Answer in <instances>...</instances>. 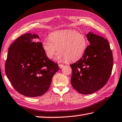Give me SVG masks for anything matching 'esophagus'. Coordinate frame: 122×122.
Returning <instances> with one entry per match:
<instances>
[{
    "mask_svg": "<svg viewBox=\"0 0 122 122\" xmlns=\"http://www.w3.org/2000/svg\"><path fill=\"white\" fill-rule=\"evenodd\" d=\"M58 66L60 68H62L64 67V65H63V64H58Z\"/></svg>",
    "mask_w": 122,
    "mask_h": 122,
    "instance_id": "34e87169",
    "label": "esophagus"
}]
</instances>
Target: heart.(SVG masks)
Instances as JSON below:
<instances>
[{"label":"heart","instance_id":"obj_1","mask_svg":"<svg viewBox=\"0 0 122 122\" xmlns=\"http://www.w3.org/2000/svg\"><path fill=\"white\" fill-rule=\"evenodd\" d=\"M41 46L48 58H54L58 48L57 60L74 62L84 55L88 40L83 33L72 30H64L50 33L49 38L42 41Z\"/></svg>","mask_w":122,"mask_h":122}]
</instances>
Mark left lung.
<instances>
[{
	"mask_svg": "<svg viewBox=\"0 0 122 122\" xmlns=\"http://www.w3.org/2000/svg\"><path fill=\"white\" fill-rule=\"evenodd\" d=\"M90 45L83 56L70 65L71 83L78 92L93 93L107 83L111 75L113 58L107 39L93 32L86 34Z\"/></svg>",
	"mask_w": 122,
	"mask_h": 122,
	"instance_id": "8db88e82",
	"label": "left lung"
}]
</instances>
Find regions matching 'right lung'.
Returning <instances> with one entry per match:
<instances>
[{
  "mask_svg": "<svg viewBox=\"0 0 122 122\" xmlns=\"http://www.w3.org/2000/svg\"><path fill=\"white\" fill-rule=\"evenodd\" d=\"M36 34L25 33L9 48L5 73L14 89L21 95L36 97L45 94L52 77L59 70L47 57Z\"/></svg>",
  "mask_w": 122,
  "mask_h": 122,
  "instance_id": "right-lung-1",
  "label": "right lung"
}]
</instances>
